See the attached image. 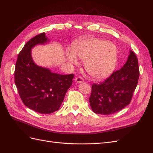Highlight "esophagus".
Segmentation results:
<instances>
[{
	"label": "esophagus",
	"mask_w": 153,
	"mask_h": 153,
	"mask_svg": "<svg viewBox=\"0 0 153 153\" xmlns=\"http://www.w3.org/2000/svg\"><path fill=\"white\" fill-rule=\"evenodd\" d=\"M75 80L76 83H78V84H81V83L84 82V80H83V78L82 77H76Z\"/></svg>",
	"instance_id": "1"
}]
</instances>
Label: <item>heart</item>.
Returning <instances> with one entry per match:
<instances>
[{
    "mask_svg": "<svg viewBox=\"0 0 153 153\" xmlns=\"http://www.w3.org/2000/svg\"><path fill=\"white\" fill-rule=\"evenodd\" d=\"M76 56L85 62L86 71L92 77L101 80L114 71L118 61V50L111 41L91 38L76 44L74 52L67 51V59L74 65L78 64Z\"/></svg>",
    "mask_w": 153,
    "mask_h": 153,
    "instance_id": "1",
    "label": "heart"
}]
</instances>
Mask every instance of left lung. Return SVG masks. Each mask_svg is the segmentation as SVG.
I'll list each match as a JSON object with an SVG mask.
<instances>
[{
    "instance_id": "8db88e82",
    "label": "left lung",
    "mask_w": 153,
    "mask_h": 153,
    "mask_svg": "<svg viewBox=\"0 0 153 153\" xmlns=\"http://www.w3.org/2000/svg\"><path fill=\"white\" fill-rule=\"evenodd\" d=\"M139 68L135 53L129 50L127 61L104 82L92 85L91 107L97 114L110 115L129 105L138 84Z\"/></svg>"
}]
</instances>
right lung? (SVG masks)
Segmentation results:
<instances>
[{
  "label": "right lung",
  "instance_id": "1",
  "mask_svg": "<svg viewBox=\"0 0 153 153\" xmlns=\"http://www.w3.org/2000/svg\"><path fill=\"white\" fill-rule=\"evenodd\" d=\"M49 41L45 32L30 39L18 54L15 66V82L23 103L40 114H51L59 110L74 77L73 74L53 73L34 62L32 48Z\"/></svg>",
  "mask_w": 153,
  "mask_h": 153
}]
</instances>
